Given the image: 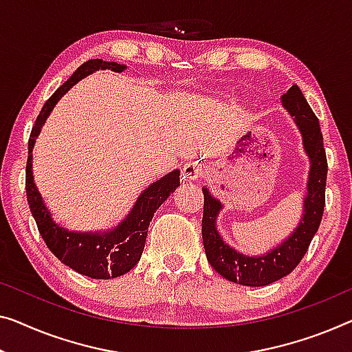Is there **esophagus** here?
Wrapping results in <instances>:
<instances>
[{"instance_id":"1","label":"esophagus","mask_w":352,"mask_h":352,"mask_svg":"<svg viewBox=\"0 0 352 352\" xmlns=\"http://www.w3.org/2000/svg\"><path fill=\"white\" fill-rule=\"evenodd\" d=\"M182 174L186 180H197L202 175V166L197 161H190L182 167Z\"/></svg>"}]
</instances>
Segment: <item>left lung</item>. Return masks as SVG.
<instances>
[{"label":"left lung","instance_id":"left-lung-1","mask_svg":"<svg viewBox=\"0 0 352 352\" xmlns=\"http://www.w3.org/2000/svg\"><path fill=\"white\" fill-rule=\"evenodd\" d=\"M281 104L300 131L303 150L310 160L303 214L297 228L280 245L264 254L248 256L240 253L224 242L217 229V218L223 210V204L207 188H202V240L207 259L223 278L242 286H267L289 275L305 256L314 234L318 232L326 206L327 160L319 120L297 85H292L283 94Z\"/></svg>","mask_w":352,"mask_h":352}]
</instances>
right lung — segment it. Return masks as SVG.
<instances>
[{"label":"right lung","mask_w":352,"mask_h":352,"mask_svg":"<svg viewBox=\"0 0 352 352\" xmlns=\"http://www.w3.org/2000/svg\"><path fill=\"white\" fill-rule=\"evenodd\" d=\"M99 69H110L113 72H123L124 65L115 61L88 60L78 67L52 96L47 99L44 107L36 118L28 140V161H26V197H28L30 210L38 224L39 234L44 239L49 250L58 258L63 264L71 267L77 274L96 278V280H110L120 275L128 274L140 261L145 239L148 234L151 218L161 204L170 196V192L180 186V170L175 169L161 177L160 180L139 194L138 201L117 226L109 230H94V232H76L60 226L54 221L50 210L47 208L33 177V148L36 139L44 126L47 117L56 106V102L65 94L80 82L83 77L93 74Z\"/></svg>","instance_id":"1"}]
</instances>
